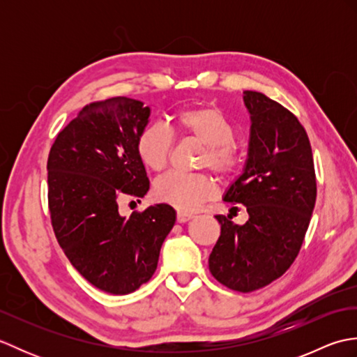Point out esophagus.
<instances>
[{"mask_svg": "<svg viewBox=\"0 0 357 357\" xmlns=\"http://www.w3.org/2000/svg\"><path fill=\"white\" fill-rule=\"evenodd\" d=\"M193 216L192 215H187V213H181V211H178V215H176V221L179 222V224H184V222H187V221H190Z\"/></svg>", "mask_w": 357, "mask_h": 357, "instance_id": "1", "label": "esophagus"}]
</instances>
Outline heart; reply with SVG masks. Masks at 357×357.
I'll list each match as a JSON object with an SVG mask.
<instances>
[{
	"label": "heart",
	"instance_id": "heart-1",
	"mask_svg": "<svg viewBox=\"0 0 357 357\" xmlns=\"http://www.w3.org/2000/svg\"><path fill=\"white\" fill-rule=\"evenodd\" d=\"M173 123L178 133L204 144L201 165H208L221 176H231L242 162L239 149L234 146L236 126L216 104L187 105L174 112ZM173 135L167 128L150 124L136 136L135 150L141 162L153 172H162L172 155ZM158 201L184 213H192L204 202L215 198L216 185L208 174L169 173L155 183Z\"/></svg>",
	"mask_w": 357,
	"mask_h": 357
}]
</instances>
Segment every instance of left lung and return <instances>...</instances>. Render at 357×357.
<instances>
[{"label": "left lung", "instance_id": "left-lung-1", "mask_svg": "<svg viewBox=\"0 0 357 357\" xmlns=\"http://www.w3.org/2000/svg\"><path fill=\"white\" fill-rule=\"evenodd\" d=\"M250 112L248 158L224 201L245 206L248 221L221 224L208 268L227 288L250 293L268 285L298 256L316 202L312 146L299 119L264 93L245 90ZM233 208H238L234 206Z\"/></svg>", "mask_w": 357, "mask_h": 357}]
</instances>
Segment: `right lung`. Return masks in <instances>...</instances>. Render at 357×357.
Here are the masks:
<instances>
[{
	"mask_svg": "<svg viewBox=\"0 0 357 357\" xmlns=\"http://www.w3.org/2000/svg\"><path fill=\"white\" fill-rule=\"evenodd\" d=\"M150 109L132 98L90 102L58 133L47 159L52 227L72 265L90 284L128 294L146 284L176 221L167 204L119 215V198L149 192L136 136Z\"/></svg>",
	"mask_w": 357,
	"mask_h": 357,
	"instance_id": "add662e5",
	"label": "right lung"
}]
</instances>
